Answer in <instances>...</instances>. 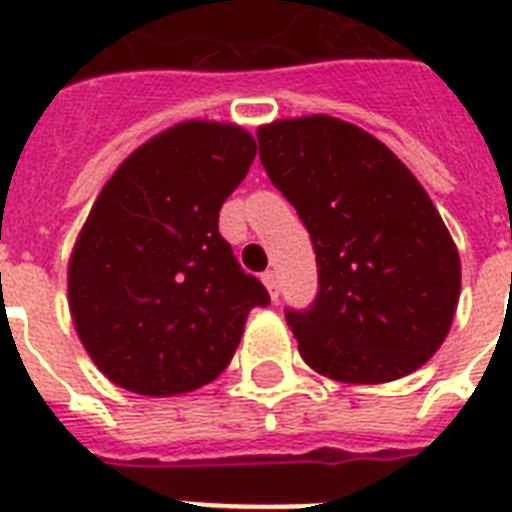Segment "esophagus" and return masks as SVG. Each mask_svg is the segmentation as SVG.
Wrapping results in <instances>:
<instances>
[{
  "label": "esophagus",
  "mask_w": 512,
  "mask_h": 512,
  "mask_svg": "<svg viewBox=\"0 0 512 512\" xmlns=\"http://www.w3.org/2000/svg\"><path fill=\"white\" fill-rule=\"evenodd\" d=\"M263 284L268 287V292H271L273 300H279V276L273 271H265L263 273Z\"/></svg>",
  "instance_id": "esophagus-1"
}]
</instances>
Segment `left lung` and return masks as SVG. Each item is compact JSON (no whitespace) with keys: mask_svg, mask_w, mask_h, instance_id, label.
Returning a JSON list of instances; mask_svg holds the SVG:
<instances>
[{"mask_svg":"<svg viewBox=\"0 0 512 512\" xmlns=\"http://www.w3.org/2000/svg\"><path fill=\"white\" fill-rule=\"evenodd\" d=\"M260 162L311 233L319 295L287 308L305 364L340 382L412 374L449 335L460 255L417 177L335 116L257 130Z\"/></svg>","mask_w":512,"mask_h":512,"instance_id":"1","label":"left lung"}]
</instances>
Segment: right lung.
Here are the masks:
<instances>
[{"label": "right lung", "instance_id": "right-lung-1", "mask_svg": "<svg viewBox=\"0 0 512 512\" xmlns=\"http://www.w3.org/2000/svg\"><path fill=\"white\" fill-rule=\"evenodd\" d=\"M257 146L236 124L183 122L111 175L71 252L68 308L90 358L119 388L177 396L231 364L265 287L217 231Z\"/></svg>", "mask_w": 512, "mask_h": 512}]
</instances>
